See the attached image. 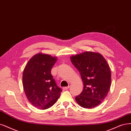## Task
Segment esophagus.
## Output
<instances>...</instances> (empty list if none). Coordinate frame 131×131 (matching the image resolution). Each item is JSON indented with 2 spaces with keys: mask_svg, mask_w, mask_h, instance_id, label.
<instances>
[{
  "mask_svg": "<svg viewBox=\"0 0 131 131\" xmlns=\"http://www.w3.org/2000/svg\"><path fill=\"white\" fill-rule=\"evenodd\" d=\"M69 88H70V86H67V87H64V88H63L62 89L64 90H68Z\"/></svg>",
  "mask_w": 131,
  "mask_h": 131,
  "instance_id": "34e87169",
  "label": "esophagus"
}]
</instances>
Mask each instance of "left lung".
<instances>
[{
	"label": "left lung",
	"instance_id": "1",
	"mask_svg": "<svg viewBox=\"0 0 131 131\" xmlns=\"http://www.w3.org/2000/svg\"><path fill=\"white\" fill-rule=\"evenodd\" d=\"M72 64L80 72L84 83L82 92L75 99L86 108L96 107L107 96L111 85L110 67L98 53L85 52L71 57Z\"/></svg>",
	"mask_w": 131,
	"mask_h": 131
}]
</instances>
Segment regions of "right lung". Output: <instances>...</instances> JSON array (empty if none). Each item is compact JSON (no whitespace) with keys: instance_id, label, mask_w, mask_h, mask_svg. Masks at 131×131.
Instances as JSON below:
<instances>
[{"instance_id":"right-lung-1","label":"right lung","mask_w":131,"mask_h":131,"mask_svg":"<svg viewBox=\"0 0 131 131\" xmlns=\"http://www.w3.org/2000/svg\"><path fill=\"white\" fill-rule=\"evenodd\" d=\"M57 58L38 53L27 62L23 74V85L28 101L39 109L46 110L54 105L62 90L51 74Z\"/></svg>"}]
</instances>
